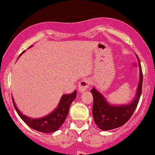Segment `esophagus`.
<instances>
[{"label":"esophagus","mask_w":155,"mask_h":155,"mask_svg":"<svg viewBox=\"0 0 155 155\" xmlns=\"http://www.w3.org/2000/svg\"><path fill=\"white\" fill-rule=\"evenodd\" d=\"M89 85H90V81L89 80L86 79V78H84V79L81 80L79 83V87H78V90L79 92H84L86 90L88 89Z\"/></svg>","instance_id":"34e87169"}]
</instances>
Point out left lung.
I'll return each mask as SVG.
<instances>
[{"label":"left lung","instance_id":"left-lung-1","mask_svg":"<svg viewBox=\"0 0 155 155\" xmlns=\"http://www.w3.org/2000/svg\"><path fill=\"white\" fill-rule=\"evenodd\" d=\"M139 59V58H138ZM139 63V82L133 100L126 105H111L103 95L95 87L91 90L93 96V116L98 127L102 130H110L123 126L133 115L140 99L142 87V71Z\"/></svg>","mask_w":155,"mask_h":155}]
</instances>
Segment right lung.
I'll return each mask as SVG.
<instances>
[{
  "label": "right lung",
  "instance_id": "right-lung-1",
  "mask_svg": "<svg viewBox=\"0 0 155 155\" xmlns=\"http://www.w3.org/2000/svg\"><path fill=\"white\" fill-rule=\"evenodd\" d=\"M76 95H77L76 90H74L71 94L63 95L59 101L57 108L48 115L41 118H31L22 114V113L20 112V111L16 107L13 96L12 99L16 112L28 126L39 132L50 133L56 131L64 123L69 111L70 105L76 98Z\"/></svg>",
  "mask_w": 155,
  "mask_h": 155
}]
</instances>
